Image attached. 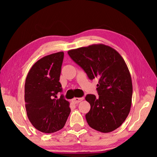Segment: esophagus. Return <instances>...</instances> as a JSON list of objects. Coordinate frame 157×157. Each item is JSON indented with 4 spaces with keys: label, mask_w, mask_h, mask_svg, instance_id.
I'll list each match as a JSON object with an SVG mask.
<instances>
[{
    "label": "esophagus",
    "mask_w": 157,
    "mask_h": 157,
    "mask_svg": "<svg viewBox=\"0 0 157 157\" xmlns=\"http://www.w3.org/2000/svg\"><path fill=\"white\" fill-rule=\"evenodd\" d=\"M84 100V98H74L73 99L71 100V102L74 104H77V103L80 102L81 101H82Z\"/></svg>",
    "instance_id": "esophagus-1"
}]
</instances>
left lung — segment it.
I'll list each match as a JSON object with an SVG mask.
<instances>
[{
  "label": "left lung",
  "mask_w": 157,
  "mask_h": 157,
  "mask_svg": "<svg viewBox=\"0 0 157 157\" xmlns=\"http://www.w3.org/2000/svg\"><path fill=\"white\" fill-rule=\"evenodd\" d=\"M68 54L89 79H99V96L88 94L85 98L91 105L86 114L89 125L103 133L114 131L125 121L132 106V78L123 58L102 44L70 50Z\"/></svg>",
  "instance_id": "1"
}]
</instances>
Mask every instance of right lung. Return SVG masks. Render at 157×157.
Listing matches in <instances>:
<instances>
[{"label":"right lung","instance_id":"obj_1","mask_svg":"<svg viewBox=\"0 0 157 157\" xmlns=\"http://www.w3.org/2000/svg\"><path fill=\"white\" fill-rule=\"evenodd\" d=\"M63 52L47 55L32 66L25 79V102L27 116L32 124L44 133L62 129L71 112L70 103L63 95L59 78Z\"/></svg>","mask_w":157,"mask_h":157}]
</instances>
